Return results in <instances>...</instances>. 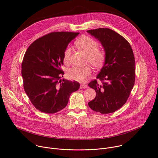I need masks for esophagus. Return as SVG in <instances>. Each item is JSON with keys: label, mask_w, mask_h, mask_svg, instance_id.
Segmentation results:
<instances>
[{"label": "esophagus", "mask_w": 158, "mask_h": 158, "mask_svg": "<svg viewBox=\"0 0 158 158\" xmlns=\"http://www.w3.org/2000/svg\"><path fill=\"white\" fill-rule=\"evenodd\" d=\"M87 87H88L87 85H84V84H81L80 86V89H87Z\"/></svg>", "instance_id": "esophagus-1"}]
</instances>
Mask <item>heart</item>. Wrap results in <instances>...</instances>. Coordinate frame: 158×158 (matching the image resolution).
<instances>
[{
    "instance_id": "1",
    "label": "heart",
    "mask_w": 158,
    "mask_h": 158,
    "mask_svg": "<svg viewBox=\"0 0 158 158\" xmlns=\"http://www.w3.org/2000/svg\"><path fill=\"white\" fill-rule=\"evenodd\" d=\"M76 46L84 52L87 56V60L95 68H100L104 64L106 60V53L103 50L98 48V43L92 38L87 36H82L79 38L75 42ZM71 48L67 47L64 52L63 61L68 63L70 60ZM92 70L89 65L84 66H73L66 72L68 79L84 82L85 79L91 74Z\"/></svg>"
}]
</instances>
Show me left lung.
<instances>
[{
  "instance_id": "left-lung-1",
  "label": "left lung",
  "mask_w": 158,
  "mask_h": 158,
  "mask_svg": "<svg viewBox=\"0 0 158 158\" xmlns=\"http://www.w3.org/2000/svg\"><path fill=\"white\" fill-rule=\"evenodd\" d=\"M87 32L100 41L106 53L104 64L95 79L89 86L96 97L88 105L102 114L113 113L127 102L135 79V58L129 42L114 31L98 28Z\"/></svg>"
}]
</instances>
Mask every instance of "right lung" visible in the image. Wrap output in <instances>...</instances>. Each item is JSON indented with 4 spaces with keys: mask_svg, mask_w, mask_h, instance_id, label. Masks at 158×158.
Segmentation results:
<instances>
[{
    "mask_svg": "<svg viewBox=\"0 0 158 158\" xmlns=\"http://www.w3.org/2000/svg\"><path fill=\"white\" fill-rule=\"evenodd\" d=\"M79 32H53L33 42L22 62L21 74L25 92L34 107L41 112L55 113L68 103L79 82L63 80V55L69 42Z\"/></svg>",
    "mask_w": 158,
    "mask_h": 158,
    "instance_id": "right-lung-1",
    "label": "right lung"
}]
</instances>
